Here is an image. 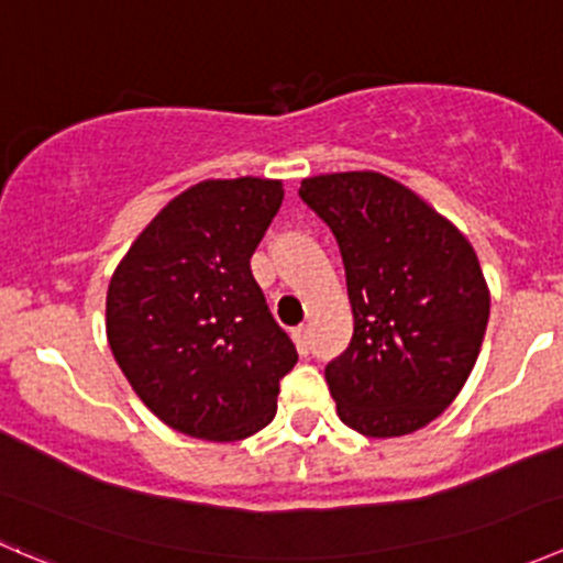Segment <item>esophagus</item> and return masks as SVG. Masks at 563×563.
<instances>
[{"label": "esophagus", "mask_w": 563, "mask_h": 563, "mask_svg": "<svg viewBox=\"0 0 563 563\" xmlns=\"http://www.w3.org/2000/svg\"><path fill=\"white\" fill-rule=\"evenodd\" d=\"M294 343H297V349L302 351V354H308V349H310L308 327H297V329H294Z\"/></svg>", "instance_id": "34e87169"}]
</instances>
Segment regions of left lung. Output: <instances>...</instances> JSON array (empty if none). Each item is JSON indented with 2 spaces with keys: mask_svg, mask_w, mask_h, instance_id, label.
Instances as JSON below:
<instances>
[{
  "mask_svg": "<svg viewBox=\"0 0 563 563\" xmlns=\"http://www.w3.org/2000/svg\"><path fill=\"white\" fill-rule=\"evenodd\" d=\"M345 266L354 334L327 365L338 417L373 439L433 422L474 371L490 316L479 258L400 181L376 172L302 179Z\"/></svg>",
  "mask_w": 563,
  "mask_h": 563,
  "instance_id": "1",
  "label": "left lung"
}]
</instances>
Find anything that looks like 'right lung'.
Segmentation results:
<instances>
[{
  "instance_id": "obj_1",
  "label": "right lung",
  "mask_w": 563,
  "mask_h": 563,
  "mask_svg": "<svg viewBox=\"0 0 563 563\" xmlns=\"http://www.w3.org/2000/svg\"><path fill=\"white\" fill-rule=\"evenodd\" d=\"M280 203L277 179L198 181L157 212L108 283L113 360L144 406L192 439L258 433L297 365L250 272Z\"/></svg>"
}]
</instances>
